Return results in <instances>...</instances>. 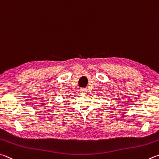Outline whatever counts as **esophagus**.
Wrapping results in <instances>:
<instances>
[{
	"label": "esophagus",
	"mask_w": 159,
	"mask_h": 159,
	"mask_svg": "<svg viewBox=\"0 0 159 159\" xmlns=\"http://www.w3.org/2000/svg\"><path fill=\"white\" fill-rule=\"evenodd\" d=\"M80 90H81V91H82V93H86V92H87V89H86V88H82V89H80Z\"/></svg>",
	"instance_id": "esophagus-1"
}]
</instances>
